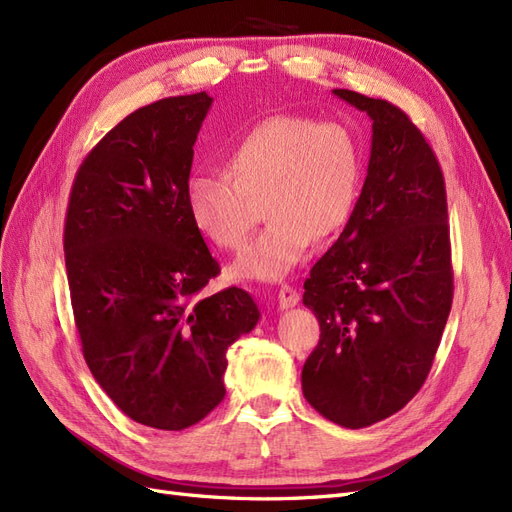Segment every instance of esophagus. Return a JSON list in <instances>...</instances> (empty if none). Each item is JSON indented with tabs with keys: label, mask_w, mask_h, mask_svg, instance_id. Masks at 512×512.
Returning <instances> with one entry per match:
<instances>
[{
	"label": "esophagus",
	"mask_w": 512,
	"mask_h": 512,
	"mask_svg": "<svg viewBox=\"0 0 512 512\" xmlns=\"http://www.w3.org/2000/svg\"><path fill=\"white\" fill-rule=\"evenodd\" d=\"M277 303H280V309H290L299 303V292L294 290L292 286L284 284L280 288V292H277Z\"/></svg>",
	"instance_id": "esophagus-1"
}]
</instances>
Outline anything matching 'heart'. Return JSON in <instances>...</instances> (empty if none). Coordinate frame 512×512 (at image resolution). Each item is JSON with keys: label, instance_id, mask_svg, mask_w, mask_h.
<instances>
[{"label": "heart", "instance_id": "b5f03b06", "mask_svg": "<svg viewBox=\"0 0 512 512\" xmlns=\"http://www.w3.org/2000/svg\"><path fill=\"white\" fill-rule=\"evenodd\" d=\"M226 177L196 173L185 183L192 226L213 245L239 250L252 228L250 200L269 224L232 265L243 280L277 282L314 239L333 237L356 203L361 145L342 121L280 113L254 123L224 156Z\"/></svg>", "mask_w": 512, "mask_h": 512}]
</instances>
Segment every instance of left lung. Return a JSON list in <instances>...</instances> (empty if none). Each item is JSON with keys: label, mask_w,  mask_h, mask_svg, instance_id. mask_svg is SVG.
<instances>
[{"label": "left lung", "mask_w": 512, "mask_h": 512, "mask_svg": "<svg viewBox=\"0 0 512 512\" xmlns=\"http://www.w3.org/2000/svg\"><path fill=\"white\" fill-rule=\"evenodd\" d=\"M371 119L367 177L339 239L309 271L303 305L320 342L301 374L324 418L361 429L421 389L453 303L440 164L410 117L386 100L333 89Z\"/></svg>", "instance_id": "obj_1"}]
</instances>
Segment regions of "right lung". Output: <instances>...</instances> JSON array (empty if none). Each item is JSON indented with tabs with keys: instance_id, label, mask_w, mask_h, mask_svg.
I'll return each instance as SVG.
<instances>
[{
	"instance_id": "right-lung-1",
	"label": "right lung",
	"mask_w": 512,
	"mask_h": 512,
	"mask_svg": "<svg viewBox=\"0 0 512 512\" xmlns=\"http://www.w3.org/2000/svg\"><path fill=\"white\" fill-rule=\"evenodd\" d=\"M207 91L138 108L76 173L64 252L83 356L132 421L196 425L226 395V352L260 320L243 288L203 294L220 273L185 209Z\"/></svg>"
}]
</instances>
